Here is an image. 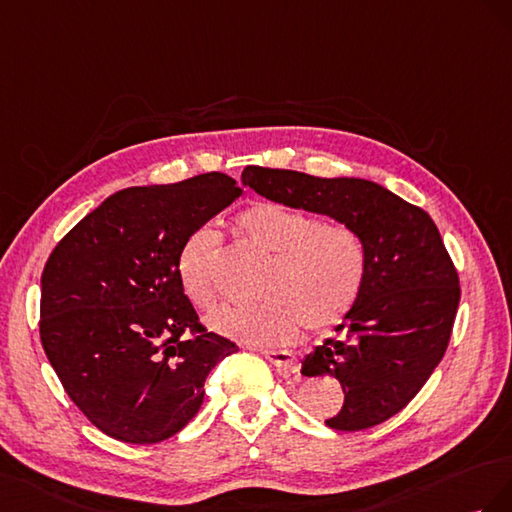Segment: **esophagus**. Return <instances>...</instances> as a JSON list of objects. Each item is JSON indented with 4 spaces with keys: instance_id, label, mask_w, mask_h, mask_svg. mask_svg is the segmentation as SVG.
I'll list each match as a JSON object with an SVG mask.
<instances>
[{
    "instance_id": "1",
    "label": "esophagus",
    "mask_w": 512,
    "mask_h": 512,
    "mask_svg": "<svg viewBox=\"0 0 512 512\" xmlns=\"http://www.w3.org/2000/svg\"><path fill=\"white\" fill-rule=\"evenodd\" d=\"M261 354H264L266 360L272 362L274 367L279 369L281 375H291V373L298 371V360L294 358V354L283 352V349H264Z\"/></svg>"
}]
</instances>
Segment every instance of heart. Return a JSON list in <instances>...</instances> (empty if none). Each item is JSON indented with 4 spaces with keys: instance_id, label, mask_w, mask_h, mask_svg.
<instances>
[{
    "instance_id": "heart-1",
    "label": "heart",
    "mask_w": 512,
    "mask_h": 512,
    "mask_svg": "<svg viewBox=\"0 0 512 512\" xmlns=\"http://www.w3.org/2000/svg\"><path fill=\"white\" fill-rule=\"evenodd\" d=\"M233 231L253 251L270 257L255 304H233L210 317L225 337L251 345H285L302 324L309 330L337 326L362 296L369 253L360 233L343 223L317 218L283 203L257 201L242 210ZM218 242L210 229H197L178 255L180 283L199 309L221 298L216 279Z\"/></svg>"
}]
</instances>
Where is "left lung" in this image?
<instances>
[{
	"instance_id": "1",
	"label": "left lung",
	"mask_w": 512,
	"mask_h": 512,
	"mask_svg": "<svg viewBox=\"0 0 512 512\" xmlns=\"http://www.w3.org/2000/svg\"><path fill=\"white\" fill-rule=\"evenodd\" d=\"M242 186L360 233L369 253L362 296L334 328L341 337L313 347L300 373L339 379L345 399L330 429L360 431L399 414L440 364L461 296L431 216L362 178L246 167Z\"/></svg>"
}]
</instances>
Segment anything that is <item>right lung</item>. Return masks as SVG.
<instances>
[{
  "label": "right lung",
  "instance_id": "right-lung-1",
  "mask_svg": "<svg viewBox=\"0 0 512 512\" xmlns=\"http://www.w3.org/2000/svg\"><path fill=\"white\" fill-rule=\"evenodd\" d=\"M240 193L225 173L130 186L51 253L40 279V341L72 403L113 440L156 444L184 429L208 373L238 352L201 328L178 255Z\"/></svg>",
  "mask_w": 512,
  "mask_h": 512
}]
</instances>
